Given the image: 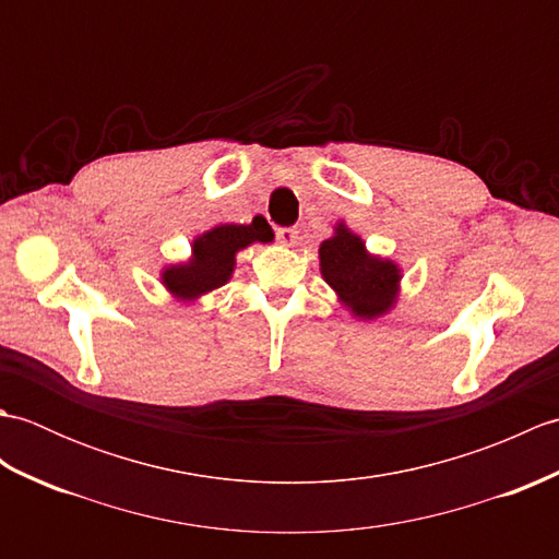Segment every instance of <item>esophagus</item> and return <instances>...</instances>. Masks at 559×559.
<instances>
[{
    "label": "esophagus",
    "instance_id": "1",
    "mask_svg": "<svg viewBox=\"0 0 559 559\" xmlns=\"http://www.w3.org/2000/svg\"><path fill=\"white\" fill-rule=\"evenodd\" d=\"M276 240L283 247H293L298 242V228H295V225H288V228H276Z\"/></svg>",
    "mask_w": 559,
    "mask_h": 559
}]
</instances>
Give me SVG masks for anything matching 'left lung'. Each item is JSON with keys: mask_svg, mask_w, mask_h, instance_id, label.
<instances>
[{"mask_svg": "<svg viewBox=\"0 0 559 559\" xmlns=\"http://www.w3.org/2000/svg\"><path fill=\"white\" fill-rule=\"evenodd\" d=\"M319 266L343 307L355 317L377 319L396 305L399 264L367 252L362 237L350 233L346 223H338L334 235L319 247Z\"/></svg>", "mask_w": 559, "mask_h": 559, "instance_id": "left-lung-1", "label": "left lung"}]
</instances>
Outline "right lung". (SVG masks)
<instances>
[{
	"mask_svg": "<svg viewBox=\"0 0 559 559\" xmlns=\"http://www.w3.org/2000/svg\"><path fill=\"white\" fill-rule=\"evenodd\" d=\"M271 240V225L261 216L249 225L221 223L192 242V259L185 261V264L165 266L160 281L177 300H197L230 281L235 271V254L240 249L252 242Z\"/></svg>",
	"mask_w": 559,
	"mask_h": 559,
	"instance_id": "1",
	"label": "right lung"
}]
</instances>
